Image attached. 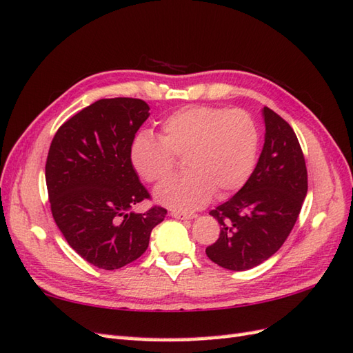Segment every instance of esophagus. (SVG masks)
I'll return each instance as SVG.
<instances>
[{"label": "esophagus", "mask_w": 353, "mask_h": 353, "mask_svg": "<svg viewBox=\"0 0 353 353\" xmlns=\"http://www.w3.org/2000/svg\"><path fill=\"white\" fill-rule=\"evenodd\" d=\"M171 216H174L177 220H192L196 219V214H183V212H177V211H172Z\"/></svg>", "instance_id": "1"}]
</instances>
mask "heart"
Masks as SVG:
<instances>
[{
    "label": "heart",
    "instance_id": "obj_1",
    "mask_svg": "<svg viewBox=\"0 0 353 353\" xmlns=\"http://www.w3.org/2000/svg\"><path fill=\"white\" fill-rule=\"evenodd\" d=\"M259 148L258 125L243 109L190 106L162 123V138L150 132L134 137L130 161L147 182L161 181L182 156L183 172L154 188L157 203L190 212L216 196H226L245 183Z\"/></svg>",
    "mask_w": 353,
    "mask_h": 353
}]
</instances>
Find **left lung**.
Masks as SVG:
<instances>
[{
    "instance_id": "left-lung-1",
    "label": "left lung",
    "mask_w": 353,
    "mask_h": 353,
    "mask_svg": "<svg viewBox=\"0 0 353 353\" xmlns=\"http://www.w3.org/2000/svg\"><path fill=\"white\" fill-rule=\"evenodd\" d=\"M262 118L264 147L249 181L209 212L221 232L206 254L232 272L256 267L281 249L308 191L305 157L294 130L268 108L262 109Z\"/></svg>"
}]
</instances>
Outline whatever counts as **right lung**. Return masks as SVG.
<instances>
[{"mask_svg": "<svg viewBox=\"0 0 353 353\" xmlns=\"http://www.w3.org/2000/svg\"><path fill=\"white\" fill-rule=\"evenodd\" d=\"M148 110L138 99H103L63 123L51 141L45 181L52 216L72 249L103 270L138 259L167 215L159 206L132 212L150 197L130 161Z\"/></svg>", "mask_w": 353, "mask_h": 353, "instance_id": "1", "label": "right lung"}]
</instances>
